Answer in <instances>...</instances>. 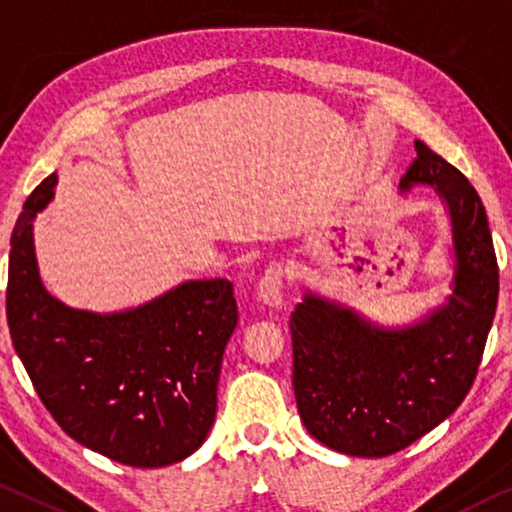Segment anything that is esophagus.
I'll return each mask as SVG.
<instances>
[{"label": "esophagus", "mask_w": 512, "mask_h": 512, "mask_svg": "<svg viewBox=\"0 0 512 512\" xmlns=\"http://www.w3.org/2000/svg\"><path fill=\"white\" fill-rule=\"evenodd\" d=\"M258 300L270 309H281L283 304V267L279 263L270 265L256 286Z\"/></svg>", "instance_id": "34e87169"}]
</instances>
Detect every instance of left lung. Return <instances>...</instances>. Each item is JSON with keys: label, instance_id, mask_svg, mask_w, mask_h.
<instances>
[{"label": "left lung", "instance_id": "obj_1", "mask_svg": "<svg viewBox=\"0 0 512 512\" xmlns=\"http://www.w3.org/2000/svg\"><path fill=\"white\" fill-rule=\"evenodd\" d=\"M400 192L435 187L451 224V295L407 327H382L306 290L290 316L293 389L304 428L355 458L410 446L458 410L474 384L499 297V267L478 192L414 141Z\"/></svg>", "mask_w": 512, "mask_h": 512}]
</instances>
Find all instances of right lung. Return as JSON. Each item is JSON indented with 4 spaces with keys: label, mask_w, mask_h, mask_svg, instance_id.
Instances as JSON below:
<instances>
[{
    "label": "right lung",
    "mask_w": 512,
    "mask_h": 512,
    "mask_svg": "<svg viewBox=\"0 0 512 512\" xmlns=\"http://www.w3.org/2000/svg\"><path fill=\"white\" fill-rule=\"evenodd\" d=\"M47 176L11 235L6 318L13 348L61 430L109 460L167 467L206 442L226 343L238 325L233 283L196 279L135 309L93 313L47 293L34 249Z\"/></svg>",
    "instance_id": "right-lung-1"
}]
</instances>
